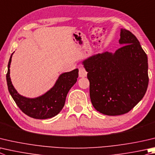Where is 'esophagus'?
Returning a JSON list of instances; mask_svg holds the SVG:
<instances>
[{
	"instance_id": "esophagus-1",
	"label": "esophagus",
	"mask_w": 155,
	"mask_h": 155,
	"mask_svg": "<svg viewBox=\"0 0 155 155\" xmlns=\"http://www.w3.org/2000/svg\"><path fill=\"white\" fill-rule=\"evenodd\" d=\"M87 72L83 67H79L78 68V76L79 77H87Z\"/></svg>"
}]
</instances>
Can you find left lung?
<instances>
[{
	"label": "left lung",
	"mask_w": 155,
	"mask_h": 155,
	"mask_svg": "<svg viewBox=\"0 0 155 155\" xmlns=\"http://www.w3.org/2000/svg\"><path fill=\"white\" fill-rule=\"evenodd\" d=\"M124 45L112 54L98 53L83 61L89 95L96 110L116 116L127 113L141 100L148 85V58L134 34L120 30Z\"/></svg>",
	"instance_id": "8db88e82"
}]
</instances>
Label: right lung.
Segmentation results:
<instances>
[{
	"label": "right lung",
	"instance_id": "1",
	"mask_svg": "<svg viewBox=\"0 0 155 155\" xmlns=\"http://www.w3.org/2000/svg\"><path fill=\"white\" fill-rule=\"evenodd\" d=\"M12 55L13 53L8 64L6 77L8 89L17 106L24 114L34 119H46L57 115L65 104L69 90L77 82L78 70L75 69L61 74L53 88L46 94L38 97L30 99L19 95L11 83L9 68Z\"/></svg>",
	"mask_w": 155,
	"mask_h": 155
}]
</instances>
